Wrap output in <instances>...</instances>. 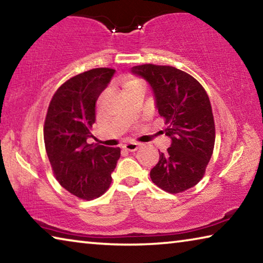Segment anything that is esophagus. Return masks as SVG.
<instances>
[{"label":"esophagus","mask_w":263,"mask_h":263,"mask_svg":"<svg viewBox=\"0 0 263 263\" xmlns=\"http://www.w3.org/2000/svg\"><path fill=\"white\" fill-rule=\"evenodd\" d=\"M123 147L126 151H130V152H135V151L139 148V144H138V142H126Z\"/></svg>","instance_id":"1"}]
</instances>
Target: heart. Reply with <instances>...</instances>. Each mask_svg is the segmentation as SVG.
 Returning a JSON list of instances; mask_svg holds the SVG:
<instances>
[{"mask_svg": "<svg viewBox=\"0 0 263 263\" xmlns=\"http://www.w3.org/2000/svg\"><path fill=\"white\" fill-rule=\"evenodd\" d=\"M135 84H140V86H144V84H142V82L140 81V80L131 79V80H127V81L125 82V84H124V88H126L128 86H135Z\"/></svg>", "mask_w": 263, "mask_h": 263, "instance_id": "1", "label": "heart"}]
</instances>
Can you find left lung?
<instances>
[{
  "label": "left lung",
  "mask_w": 263,
  "mask_h": 263,
  "mask_svg": "<svg viewBox=\"0 0 263 263\" xmlns=\"http://www.w3.org/2000/svg\"><path fill=\"white\" fill-rule=\"evenodd\" d=\"M152 88L155 108L166 121L171 147L160 153L151 179L171 194L198 183L205 173L215 146V121L210 100L202 84L172 66L146 64L131 68Z\"/></svg>",
  "instance_id": "obj_1"
}]
</instances>
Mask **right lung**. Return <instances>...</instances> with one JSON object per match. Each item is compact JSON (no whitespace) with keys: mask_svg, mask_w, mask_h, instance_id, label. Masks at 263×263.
<instances>
[{"mask_svg":"<svg viewBox=\"0 0 263 263\" xmlns=\"http://www.w3.org/2000/svg\"><path fill=\"white\" fill-rule=\"evenodd\" d=\"M115 72L94 68L75 75L59 87L48 105L44 141L53 173L66 190L82 199H94L108 190L121 157L119 147L87 142L96 101Z\"/></svg>","mask_w":263,"mask_h":263,"instance_id":"1","label":"right lung"}]
</instances>
